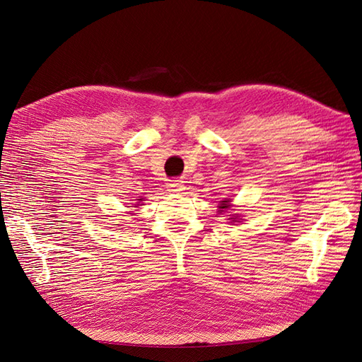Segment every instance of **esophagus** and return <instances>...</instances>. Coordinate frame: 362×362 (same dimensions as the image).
Instances as JSON below:
<instances>
[{"instance_id": "1", "label": "esophagus", "mask_w": 362, "mask_h": 362, "mask_svg": "<svg viewBox=\"0 0 362 362\" xmlns=\"http://www.w3.org/2000/svg\"><path fill=\"white\" fill-rule=\"evenodd\" d=\"M168 190H169L170 193H178V192L184 190V182L180 181V180L172 181V182L168 184Z\"/></svg>"}]
</instances>
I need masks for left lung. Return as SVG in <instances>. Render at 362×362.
Returning <instances> with one entry per match:
<instances>
[{
	"mask_svg": "<svg viewBox=\"0 0 362 362\" xmlns=\"http://www.w3.org/2000/svg\"><path fill=\"white\" fill-rule=\"evenodd\" d=\"M231 199H223L221 201V204H218V213H223L225 210H228V208H231ZM233 222H235V218H238V216H233Z\"/></svg>",
	"mask_w": 362,
	"mask_h": 362,
	"instance_id": "1",
	"label": "left lung"
}]
</instances>
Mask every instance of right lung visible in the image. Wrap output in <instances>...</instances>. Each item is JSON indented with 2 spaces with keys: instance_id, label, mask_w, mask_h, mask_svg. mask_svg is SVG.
<instances>
[{
  "instance_id": "right-lung-1",
  "label": "right lung",
  "mask_w": 362,
  "mask_h": 362,
  "mask_svg": "<svg viewBox=\"0 0 362 362\" xmlns=\"http://www.w3.org/2000/svg\"><path fill=\"white\" fill-rule=\"evenodd\" d=\"M141 201H144V198H141V199H137V204H134L133 206H139V205H141V204H140Z\"/></svg>"
}]
</instances>
